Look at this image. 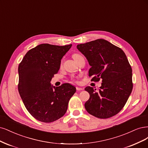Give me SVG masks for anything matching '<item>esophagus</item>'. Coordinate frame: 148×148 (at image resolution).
<instances>
[{
  "label": "esophagus",
  "mask_w": 148,
  "mask_h": 148,
  "mask_svg": "<svg viewBox=\"0 0 148 148\" xmlns=\"http://www.w3.org/2000/svg\"><path fill=\"white\" fill-rule=\"evenodd\" d=\"M76 90H77V91H81V90H83V88L81 87H76Z\"/></svg>",
  "instance_id": "obj_1"
}]
</instances>
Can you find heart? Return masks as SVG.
Returning a JSON list of instances; mask_svg holds the SVG:
<instances>
[{"instance_id": "obj_1", "label": "heart", "mask_w": 148, "mask_h": 148, "mask_svg": "<svg viewBox=\"0 0 148 148\" xmlns=\"http://www.w3.org/2000/svg\"><path fill=\"white\" fill-rule=\"evenodd\" d=\"M73 58L74 59V60L75 61H77L80 58H81V57H82V56L81 55H80V54H78V53H75V54H74L73 55Z\"/></svg>"}]
</instances>
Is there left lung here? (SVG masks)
I'll use <instances>...</instances> for the list:
<instances>
[{"instance_id":"8db88e82","label":"left lung","mask_w":148,"mask_h":148,"mask_svg":"<svg viewBox=\"0 0 148 148\" xmlns=\"http://www.w3.org/2000/svg\"><path fill=\"white\" fill-rule=\"evenodd\" d=\"M88 61L92 81L102 79L98 92L85 88L90 98L85 108L91 115L107 119L116 115L125 106L132 88V69L123 51L104 39H97L77 45Z\"/></svg>"}]
</instances>
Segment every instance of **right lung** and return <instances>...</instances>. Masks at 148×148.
<instances>
[{"mask_svg": "<svg viewBox=\"0 0 148 148\" xmlns=\"http://www.w3.org/2000/svg\"><path fill=\"white\" fill-rule=\"evenodd\" d=\"M72 44H42L28 51L18 66V92L32 116L50 123L63 117L76 88L68 83L55 87L50 81Z\"/></svg>", "mask_w": 148, "mask_h": 148, "instance_id": "add662e5", "label": "right lung"}]
</instances>
